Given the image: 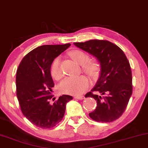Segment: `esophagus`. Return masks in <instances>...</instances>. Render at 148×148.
Returning <instances> with one entry per match:
<instances>
[{
    "label": "esophagus",
    "instance_id": "1",
    "mask_svg": "<svg viewBox=\"0 0 148 148\" xmlns=\"http://www.w3.org/2000/svg\"><path fill=\"white\" fill-rule=\"evenodd\" d=\"M74 98H75V99H79V100H82V99H85V97H84V96H75Z\"/></svg>",
    "mask_w": 148,
    "mask_h": 148
}]
</instances>
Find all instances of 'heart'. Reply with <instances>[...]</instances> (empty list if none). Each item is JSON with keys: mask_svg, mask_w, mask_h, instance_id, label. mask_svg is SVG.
<instances>
[{"mask_svg": "<svg viewBox=\"0 0 148 148\" xmlns=\"http://www.w3.org/2000/svg\"><path fill=\"white\" fill-rule=\"evenodd\" d=\"M72 59L83 65L82 69L92 79H96L99 74L100 66L97 61L89 60V56L85 51L80 49H74L69 52ZM50 74L51 77L55 80H58L63 76L60 68V59L56 57L53 60L50 67ZM89 87V81L84 76L78 77H67L61 81L59 85L60 91L68 94H80L84 92Z\"/></svg>", "mask_w": 148, "mask_h": 148, "instance_id": "1", "label": "heart"}]
</instances>
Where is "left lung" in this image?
<instances>
[{
    "label": "left lung",
    "mask_w": 148,
    "mask_h": 148,
    "mask_svg": "<svg viewBox=\"0 0 148 148\" xmlns=\"http://www.w3.org/2000/svg\"><path fill=\"white\" fill-rule=\"evenodd\" d=\"M74 44L95 56L101 65L97 84L85 96L93 98L97 103L96 109L89 116L97 122L116 120L124 112L132 94L131 67L125 54L120 47L108 40H90Z\"/></svg>",
    "instance_id": "obj_1"
}]
</instances>
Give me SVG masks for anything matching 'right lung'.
I'll return each instance as SVG.
<instances>
[{
  "instance_id": "1",
  "label": "right lung",
  "mask_w": 148,
  "mask_h": 148,
  "mask_svg": "<svg viewBox=\"0 0 148 148\" xmlns=\"http://www.w3.org/2000/svg\"><path fill=\"white\" fill-rule=\"evenodd\" d=\"M70 43L45 45L35 48L24 56L18 68L16 96L23 115L42 129L54 127L63 119L69 95L60 96L51 105L54 81L50 67L55 58L66 50Z\"/></svg>"
}]
</instances>
